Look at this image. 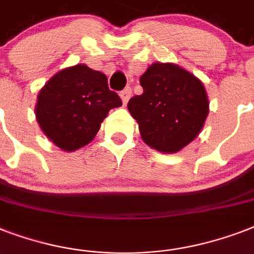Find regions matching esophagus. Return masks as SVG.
Listing matches in <instances>:
<instances>
[{"label":"esophagus","mask_w":254,"mask_h":254,"mask_svg":"<svg viewBox=\"0 0 254 254\" xmlns=\"http://www.w3.org/2000/svg\"><path fill=\"white\" fill-rule=\"evenodd\" d=\"M130 95H131V89L129 87L125 88L121 93H120V96H121V100H123L124 105H127V101H129V99H130Z\"/></svg>","instance_id":"1"}]
</instances>
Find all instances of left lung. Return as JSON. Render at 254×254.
Masks as SVG:
<instances>
[{"label": "left lung", "instance_id": "left-lung-1", "mask_svg": "<svg viewBox=\"0 0 254 254\" xmlns=\"http://www.w3.org/2000/svg\"><path fill=\"white\" fill-rule=\"evenodd\" d=\"M139 83L143 93L131 97L127 109L143 142L165 154L181 151L199 135L208 116L201 80L178 64L155 62Z\"/></svg>", "mask_w": 254, "mask_h": 254}]
</instances>
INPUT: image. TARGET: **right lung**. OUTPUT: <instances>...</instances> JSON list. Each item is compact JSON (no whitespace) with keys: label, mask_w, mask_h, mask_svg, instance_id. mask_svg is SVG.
Wrapping results in <instances>:
<instances>
[{"label":"right lung","mask_w":254,"mask_h":254,"mask_svg":"<svg viewBox=\"0 0 254 254\" xmlns=\"http://www.w3.org/2000/svg\"><path fill=\"white\" fill-rule=\"evenodd\" d=\"M121 105L103 72L76 64L57 72L42 87L35 117L43 134L71 153L91 142L109 111Z\"/></svg>","instance_id":"obj_1"}]
</instances>
